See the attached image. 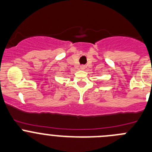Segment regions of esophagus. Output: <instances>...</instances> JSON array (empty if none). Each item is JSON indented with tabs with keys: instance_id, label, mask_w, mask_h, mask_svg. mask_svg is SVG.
Returning <instances> with one entry per match:
<instances>
[{
	"instance_id": "1",
	"label": "esophagus",
	"mask_w": 152,
	"mask_h": 152,
	"mask_svg": "<svg viewBox=\"0 0 152 152\" xmlns=\"http://www.w3.org/2000/svg\"><path fill=\"white\" fill-rule=\"evenodd\" d=\"M85 68H86V66H83V65H81V66H80V69H84Z\"/></svg>"
}]
</instances>
